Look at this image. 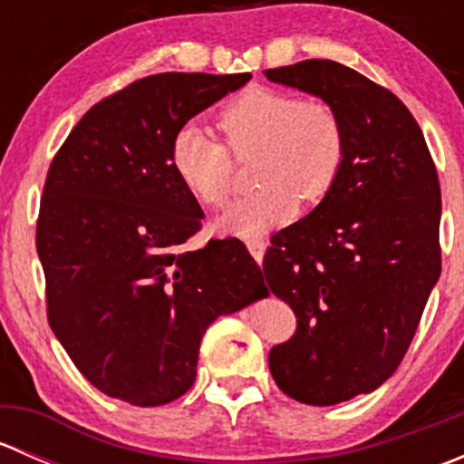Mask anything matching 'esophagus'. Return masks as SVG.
<instances>
[{
	"label": "esophagus",
	"instance_id": "1",
	"mask_svg": "<svg viewBox=\"0 0 464 464\" xmlns=\"http://www.w3.org/2000/svg\"><path fill=\"white\" fill-rule=\"evenodd\" d=\"M246 249H249V254L254 256V260L262 262V256H265V249H266V242L262 240V237H251V240H246Z\"/></svg>",
	"mask_w": 464,
	"mask_h": 464
}]
</instances>
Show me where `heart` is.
<instances>
[{"instance_id": "heart-1", "label": "heart", "mask_w": 464, "mask_h": 464, "mask_svg": "<svg viewBox=\"0 0 464 464\" xmlns=\"http://www.w3.org/2000/svg\"><path fill=\"white\" fill-rule=\"evenodd\" d=\"M224 143L199 125L172 137L170 166L199 204L219 208L233 190V157L256 152V193L236 202L222 218L224 231L251 237L289 222L301 199L319 204L339 181L348 137L339 110L325 98L251 85L218 114Z\"/></svg>"}]
</instances>
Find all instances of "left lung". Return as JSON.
Segmentation results:
<instances>
[{
    "instance_id": "obj_1",
    "label": "left lung",
    "mask_w": 464,
    "mask_h": 464,
    "mask_svg": "<svg viewBox=\"0 0 464 464\" xmlns=\"http://www.w3.org/2000/svg\"><path fill=\"white\" fill-rule=\"evenodd\" d=\"M265 76L330 101L348 137L334 188L262 260L296 314L271 375L294 400L332 406L382 386L413 341L442 266L438 170L409 107L354 69L303 60Z\"/></svg>"
}]
</instances>
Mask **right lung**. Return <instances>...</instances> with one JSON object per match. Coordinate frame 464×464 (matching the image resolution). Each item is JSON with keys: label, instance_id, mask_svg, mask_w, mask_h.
Returning a JSON list of instances; mask_svg holds the SVG:
<instances>
[{"label": "right lung", "instance_id": "add662e5", "mask_svg": "<svg viewBox=\"0 0 464 464\" xmlns=\"http://www.w3.org/2000/svg\"><path fill=\"white\" fill-rule=\"evenodd\" d=\"M251 73H154L92 107L46 172L35 246L46 319L89 383L137 406L184 395L219 314L265 296L237 237L188 251L202 208L170 166L172 137Z\"/></svg>", "mask_w": 464, "mask_h": 464}]
</instances>
